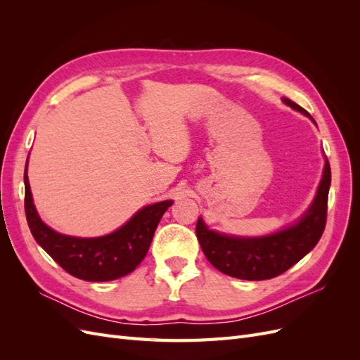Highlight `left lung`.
<instances>
[{"mask_svg": "<svg viewBox=\"0 0 360 360\" xmlns=\"http://www.w3.org/2000/svg\"><path fill=\"white\" fill-rule=\"evenodd\" d=\"M284 103L308 115L302 106L290 99ZM330 188V165L326 160L323 179L309 210L302 219L276 234L259 238H238L209 230L200 217L197 237L207 259L222 274L246 279L264 281L279 276L300 261L319 243L328 217V198Z\"/></svg>", "mask_w": 360, "mask_h": 360, "instance_id": "1", "label": "left lung"}]
</instances>
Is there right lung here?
I'll list each match as a JSON object with an SVG mask.
<instances>
[{"instance_id":"obj_1","label":"right lung","mask_w":360,"mask_h":360,"mask_svg":"<svg viewBox=\"0 0 360 360\" xmlns=\"http://www.w3.org/2000/svg\"><path fill=\"white\" fill-rule=\"evenodd\" d=\"M24 181L25 216L32 237L69 275L90 282L112 281L134 271L148 252L160 217L172 205V201L147 205L120 230L103 237H70L41 222L32 204L27 168Z\"/></svg>"}]
</instances>
